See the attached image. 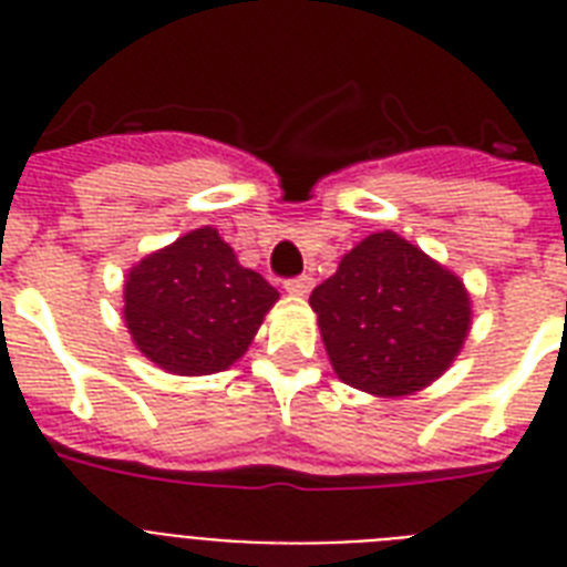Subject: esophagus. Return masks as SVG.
Here are the masks:
<instances>
[{
	"label": "esophagus",
	"instance_id": "34e87169",
	"mask_svg": "<svg viewBox=\"0 0 567 567\" xmlns=\"http://www.w3.org/2000/svg\"><path fill=\"white\" fill-rule=\"evenodd\" d=\"M311 285H315L311 276H297V279H288V282H285V291L291 293V297H306V293L311 291Z\"/></svg>",
	"mask_w": 567,
	"mask_h": 567
}]
</instances>
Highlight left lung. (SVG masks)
I'll return each instance as SVG.
<instances>
[{
	"instance_id": "obj_1",
	"label": "left lung",
	"mask_w": 567,
	"mask_h": 567,
	"mask_svg": "<svg viewBox=\"0 0 567 567\" xmlns=\"http://www.w3.org/2000/svg\"><path fill=\"white\" fill-rule=\"evenodd\" d=\"M309 306L336 377L385 400L444 377L474 320L465 282L391 229L344 252Z\"/></svg>"
}]
</instances>
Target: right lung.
<instances>
[{
	"mask_svg": "<svg viewBox=\"0 0 567 567\" xmlns=\"http://www.w3.org/2000/svg\"><path fill=\"white\" fill-rule=\"evenodd\" d=\"M279 291L203 226L126 274L123 320L135 347L176 377L220 373L247 353Z\"/></svg>",
	"mask_w": 567,
	"mask_h": 567,
	"instance_id": "add662e5",
	"label": "right lung"
}]
</instances>
